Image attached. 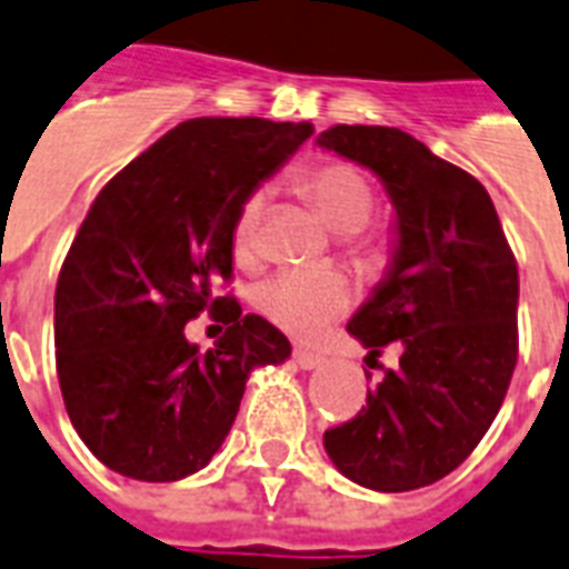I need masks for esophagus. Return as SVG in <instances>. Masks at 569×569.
<instances>
[{
	"label": "esophagus",
	"mask_w": 569,
	"mask_h": 569,
	"mask_svg": "<svg viewBox=\"0 0 569 569\" xmlns=\"http://www.w3.org/2000/svg\"><path fill=\"white\" fill-rule=\"evenodd\" d=\"M290 359L302 368V371H311V368H317V365L323 362L320 356L315 353V350H308V347H293V353H290Z\"/></svg>",
	"instance_id": "34e87169"
}]
</instances>
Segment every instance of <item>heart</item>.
I'll use <instances>...</instances> for the list:
<instances>
[{
  "instance_id": "1",
  "label": "heart",
  "mask_w": 569,
  "mask_h": 569,
  "mask_svg": "<svg viewBox=\"0 0 569 569\" xmlns=\"http://www.w3.org/2000/svg\"><path fill=\"white\" fill-rule=\"evenodd\" d=\"M299 196L315 204V210L326 219V224L347 234L350 249L368 258H377L386 246L380 228H373V189L371 180L347 160H315L293 171L290 178ZM263 210L267 198L263 192H249L237 204L231 219V254L240 267H252L258 261V237H261ZM353 299V290L341 276L326 272L284 270L267 279L254 290V306L270 323L284 332L308 338L320 332L335 317H341Z\"/></svg>"
}]
</instances>
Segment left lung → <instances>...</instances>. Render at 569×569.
Here are the masks:
<instances>
[{"instance_id": "8db88e82", "label": "left lung", "mask_w": 569, "mask_h": 569, "mask_svg": "<svg viewBox=\"0 0 569 569\" xmlns=\"http://www.w3.org/2000/svg\"><path fill=\"white\" fill-rule=\"evenodd\" d=\"M317 142L368 166L398 210L389 279L347 329L368 362L389 345L400 362L356 418L326 430V453L368 490H418L463 463L499 416L519 356L517 258L487 189L398 127L335 124Z\"/></svg>"}]
</instances>
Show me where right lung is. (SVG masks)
<instances>
[{
	"instance_id": "obj_1",
	"label": "right lung",
	"mask_w": 569,
	"mask_h": 569,
	"mask_svg": "<svg viewBox=\"0 0 569 569\" xmlns=\"http://www.w3.org/2000/svg\"><path fill=\"white\" fill-rule=\"evenodd\" d=\"M315 127L189 118L109 180L56 284V371L70 425L97 460L136 481H180L210 463L246 380L290 341L219 293L237 204ZM207 310L226 326L198 355L182 335Z\"/></svg>"
}]
</instances>
